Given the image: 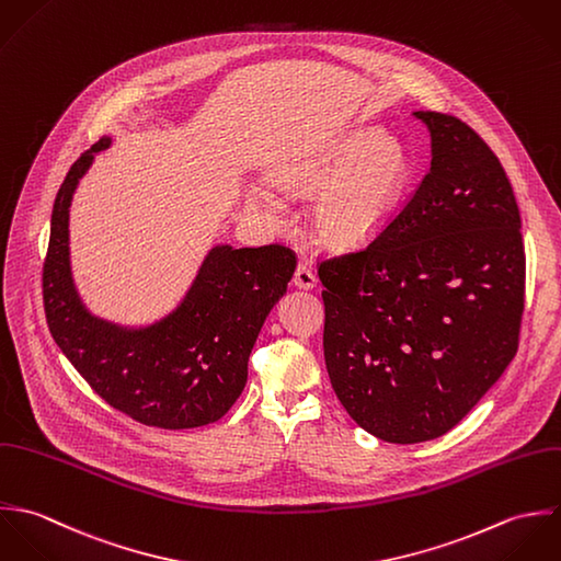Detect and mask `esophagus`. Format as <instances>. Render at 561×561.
Listing matches in <instances>:
<instances>
[{"label": "esophagus", "instance_id": "esophagus-1", "mask_svg": "<svg viewBox=\"0 0 561 561\" xmlns=\"http://www.w3.org/2000/svg\"><path fill=\"white\" fill-rule=\"evenodd\" d=\"M295 286L304 288V290H310L317 286V273L308 266V264H299L297 271H295Z\"/></svg>", "mask_w": 561, "mask_h": 561}]
</instances>
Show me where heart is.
I'll return each instance as SVG.
<instances>
[{
	"instance_id": "b5f03b06",
	"label": "heart",
	"mask_w": 561,
	"mask_h": 561,
	"mask_svg": "<svg viewBox=\"0 0 561 561\" xmlns=\"http://www.w3.org/2000/svg\"><path fill=\"white\" fill-rule=\"evenodd\" d=\"M408 175V158L399 142L377 129H351L317 151L275 164L268 180L288 197L317 192L312 225L319 238L336 249H357L373 242L394 219ZM247 204L273 224L284 219L282 202L268 191H249Z\"/></svg>"
}]
</instances>
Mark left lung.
I'll return each mask as SVG.
<instances>
[{"label": "left lung", "instance_id": "obj_1", "mask_svg": "<svg viewBox=\"0 0 561 561\" xmlns=\"http://www.w3.org/2000/svg\"><path fill=\"white\" fill-rule=\"evenodd\" d=\"M432 169L362 251L323 260V348L348 416L379 440L453 430L518 351L525 244L512 184L485 140L419 111Z\"/></svg>", "mask_w": 561, "mask_h": 561}]
</instances>
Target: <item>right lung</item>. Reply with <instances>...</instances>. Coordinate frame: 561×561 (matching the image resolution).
Instances as JSON below:
<instances>
[{"instance_id":"obj_1","label":"right lung","mask_w":561,"mask_h":561,"mask_svg":"<svg viewBox=\"0 0 561 561\" xmlns=\"http://www.w3.org/2000/svg\"><path fill=\"white\" fill-rule=\"evenodd\" d=\"M100 138L69 169L51 213L43 264L49 332L114 410L160 430H193L224 419L247 383V362L268 312L295 273V251L282 244H217L208 251L182 304L147 328H123L93 317L73 284L69 208Z\"/></svg>"}]
</instances>
